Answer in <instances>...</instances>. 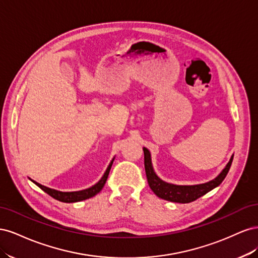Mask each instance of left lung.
Returning <instances> with one entry per match:
<instances>
[{
	"label": "left lung",
	"instance_id": "left-lung-1",
	"mask_svg": "<svg viewBox=\"0 0 258 258\" xmlns=\"http://www.w3.org/2000/svg\"><path fill=\"white\" fill-rule=\"evenodd\" d=\"M144 152V167H145V173L147 177L148 185H150L151 189L154 191L156 196H158L161 199H165L172 202H178V204H189L191 201L197 200L201 196H204L210 190L215 188L216 186L220 185L224 178L227 175L228 171L230 169L231 162L233 159V156L227 166L222 171L221 174L218 175L213 181H210L205 184L199 185H191V186H181V185H173L161 181V179L156 175L152 167L151 161V154L148 152L147 148H143Z\"/></svg>",
	"mask_w": 258,
	"mask_h": 258
}]
</instances>
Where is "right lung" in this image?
I'll return each instance as SVG.
<instances>
[{
    "label": "right lung",
    "instance_id": "add662e5",
    "mask_svg": "<svg viewBox=\"0 0 258 258\" xmlns=\"http://www.w3.org/2000/svg\"><path fill=\"white\" fill-rule=\"evenodd\" d=\"M114 160V159H113ZM113 160L111 161L110 166L107 167L106 171L104 175L102 176V178L100 179V181L96 184L93 185L92 187H90V188L88 189H85V190H81V191H72V192H62V191H58V190H54V189H51V188H48V187H45L41 184H38L36 182H34L38 187L42 190H44L46 194H48L50 197H52L53 199L56 200H59V201H62V202H67V204H70V202H77V201H82V200H86V199H89L93 196H96V195L103 188V186L106 182L107 179V176H108V173H110V170H111V167L113 165Z\"/></svg>",
    "mask_w": 258,
    "mask_h": 258
}]
</instances>
